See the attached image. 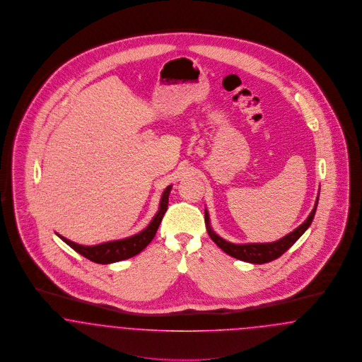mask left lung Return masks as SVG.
<instances>
[{"label":"left lung","mask_w":362,"mask_h":362,"mask_svg":"<svg viewBox=\"0 0 362 362\" xmlns=\"http://www.w3.org/2000/svg\"><path fill=\"white\" fill-rule=\"evenodd\" d=\"M320 193V190H319ZM317 202H319V196L316 199L315 207L310 211L309 216L305 219L304 223L300 225L296 230H293L291 233H288L285 237H282L278 241L274 243H264V244H233L228 243L226 240H223L222 237H219L209 225V211L204 209V218H206V226L211 240L221 247L223 252H226L231 257L252 263V264H264L268 262H272L275 259H278L279 256H282L288 247H291L303 234L306 231V228L310 226L316 209H317Z\"/></svg>","instance_id":"1"}]
</instances>
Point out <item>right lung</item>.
Instances as JSON below:
<instances>
[{"instance_id":"obj_1","label":"right lung","mask_w":362,"mask_h":362,"mask_svg":"<svg viewBox=\"0 0 362 362\" xmlns=\"http://www.w3.org/2000/svg\"><path fill=\"white\" fill-rule=\"evenodd\" d=\"M172 187L173 185H169L166 189L163 190L162 197H160V203H159V209L155 214L150 225L144 230H141L140 233L132 235V237L88 247V245L76 244V243L59 235L58 233L57 235L65 244H68L72 249H75L77 253H80L81 256L87 257L88 260H91L94 263L110 264V263H115V262H121V260H127L129 257H134L153 241V237L156 234V230L159 228V225L162 222V218H163V215L168 209L169 194H170Z\"/></svg>"}]
</instances>
